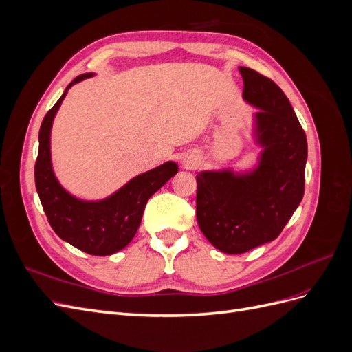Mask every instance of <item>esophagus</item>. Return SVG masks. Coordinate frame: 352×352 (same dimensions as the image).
<instances>
[{
    "instance_id": "1",
    "label": "esophagus",
    "mask_w": 352,
    "mask_h": 352,
    "mask_svg": "<svg viewBox=\"0 0 352 352\" xmlns=\"http://www.w3.org/2000/svg\"><path fill=\"white\" fill-rule=\"evenodd\" d=\"M182 163H184L185 167H192V166L195 164V162H194V160L190 158V157H184V158H182Z\"/></svg>"
}]
</instances>
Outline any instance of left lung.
I'll list each match as a JSON object with an SVG mask.
<instances>
[{
	"instance_id": "1",
	"label": "left lung",
	"mask_w": 352,
	"mask_h": 352,
	"mask_svg": "<svg viewBox=\"0 0 352 352\" xmlns=\"http://www.w3.org/2000/svg\"><path fill=\"white\" fill-rule=\"evenodd\" d=\"M252 114L250 168L223 167L197 175V220L212 247L242 254L274 241L304 197L307 138L292 105L273 80L239 67Z\"/></svg>"
}]
</instances>
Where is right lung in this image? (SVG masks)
Returning a JSON list of instances; mask_svg holds the SVG:
<instances>
[{
    "label": "right lung",
    "mask_w": 352,
    "mask_h": 352,
    "mask_svg": "<svg viewBox=\"0 0 352 352\" xmlns=\"http://www.w3.org/2000/svg\"><path fill=\"white\" fill-rule=\"evenodd\" d=\"M83 73L69 83L39 129V150L35 164V185L41 204L57 235L83 252L111 255L133 239L141 225L148 199L177 173V164L167 162L131 179L107 198L88 201L74 197L61 186L51 162L52 122L67 91L74 83L94 76Z\"/></svg>",
    "instance_id": "right-lung-1"
}]
</instances>
